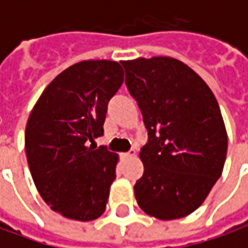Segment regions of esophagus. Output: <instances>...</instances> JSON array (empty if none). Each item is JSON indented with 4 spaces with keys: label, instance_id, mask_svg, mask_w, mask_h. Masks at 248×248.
<instances>
[{
    "label": "esophagus",
    "instance_id": "obj_1",
    "mask_svg": "<svg viewBox=\"0 0 248 248\" xmlns=\"http://www.w3.org/2000/svg\"><path fill=\"white\" fill-rule=\"evenodd\" d=\"M135 155V151H129V153H124V154H122V156L124 158H131V156H134Z\"/></svg>",
    "mask_w": 248,
    "mask_h": 248
}]
</instances>
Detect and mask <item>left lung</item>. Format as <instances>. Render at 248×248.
Segmentation results:
<instances>
[{"label": "left lung", "mask_w": 248, "mask_h": 248, "mask_svg": "<svg viewBox=\"0 0 248 248\" xmlns=\"http://www.w3.org/2000/svg\"><path fill=\"white\" fill-rule=\"evenodd\" d=\"M126 87L140 108L149 140L135 199L161 220L195 211L220 178L227 133L213 92L195 71L170 57L124 61Z\"/></svg>", "instance_id": "8db88e82"}]
</instances>
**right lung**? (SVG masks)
Here are the masks:
<instances>
[{"mask_svg":"<svg viewBox=\"0 0 248 248\" xmlns=\"http://www.w3.org/2000/svg\"><path fill=\"white\" fill-rule=\"evenodd\" d=\"M122 83L118 62H78L50 82L30 113L31 177L46 204L66 218L87 222L105 213L118 155L89 143L103 135L108 105Z\"/></svg>","mask_w":248,"mask_h":248,"instance_id":"obj_1","label":"right lung"}]
</instances>
